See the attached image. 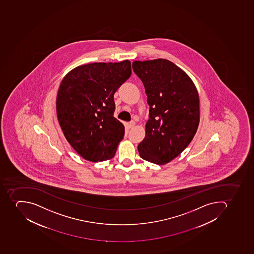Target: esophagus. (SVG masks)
<instances>
[{"mask_svg":"<svg viewBox=\"0 0 254 254\" xmlns=\"http://www.w3.org/2000/svg\"><path fill=\"white\" fill-rule=\"evenodd\" d=\"M134 126H135V122H134L133 121H131V122H129V123H128V127H129L130 128H133Z\"/></svg>","mask_w":254,"mask_h":254,"instance_id":"obj_1","label":"esophagus"}]
</instances>
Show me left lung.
Instances as JSON below:
<instances>
[{"label": "left lung", "mask_w": 254, "mask_h": 254, "mask_svg": "<svg viewBox=\"0 0 254 254\" xmlns=\"http://www.w3.org/2000/svg\"><path fill=\"white\" fill-rule=\"evenodd\" d=\"M132 69L144 84L149 105L140 157L163 165L190 144L199 124V98L194 82L176 64L164 59L135 61Z\"/></svg>", "instance_id": "left-lung-1"}]
</instances>
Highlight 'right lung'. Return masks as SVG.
I'll list each match as a JSON object with an SVG mask.
<instances>
[{
    "label": "right lung",
    "instance_id": "1",
    "mask_svg": "<svg viewBox=\"0 0 254 254\" xmlns=\"http://www.w3.org/2000/svg\"><path fill=\"white\" fill-rule=\"evenodd\" d=\"M131 73L128 60L94 63L77 66L61 82L56 98L59 123L85 160L104 161L115 155L125 126L114 117V95Z\"/></svg>",
    "mask_w": 254,
    "mask_h": 254
}]
</instances>
